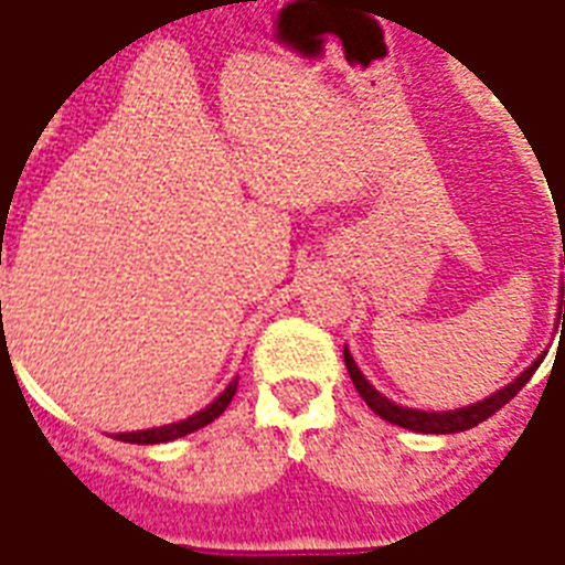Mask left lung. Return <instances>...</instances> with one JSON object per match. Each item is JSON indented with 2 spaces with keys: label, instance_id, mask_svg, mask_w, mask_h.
Returning <instances> with one entry per match:
<instances>
[{
  "label": "left lung",
  "instance_id": "obj_1",
  "mask_svg": "<svg viewBox=\"0 0 565 565\" xmlns=\"http://www.w3.org/2000/svg\"><path fill=\"white\" fill-rule=\"evenodd\" d=\"M563 265H565V253H563ZM559 315H563V330H565V300H559ZM540 362L536 360L527 371H522L519 377L510 383V386L498 388L492 397H483L480 404L462 406V409H450V413H424V409H406V406L392 404L388 397H383L377 388L371 386L369 380L362 377V371L356 369V362L348 351H344V365H348V374H351L353 386L362 395V401L380 415V418H386V422L397 424V427H406V430L415 433H462L471 430V427H478L480 422H487L489 415H495L498 409L504 404H510L527 380L533 377V371L540 369Z\"/></svg>",
  "mask_w": 565,
  "mask_h": 565
}]
</instances>
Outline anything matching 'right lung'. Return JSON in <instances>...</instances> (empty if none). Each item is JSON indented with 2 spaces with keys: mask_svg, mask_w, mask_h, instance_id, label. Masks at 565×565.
Segmentation results:
<instances>
[{
  "mask_svg": "<svg viewBox=\"0 0 565 565\" xmlns=\"http://www.w3.org/2000/svg\"><path fill=\"white\" fill-rule=\"evenodd\" d=\"M235 388H238V377L230 383V386L223 388V395L214 401V404H209L205 409H200L196 415H191V418H185V422H177V424H164V427H152V430H138V433H117L115 439L120 441H132V445H159V441H173L179 439V436H188V433L200 430V427H205V424H212L217 415L230 406V401H233Z\"/></svg>",
  "mask_w": 565,
  "mask_h": 565,
  "instance_id": "right-lung-1",
  "label": "right lung"
}]
</instances>
